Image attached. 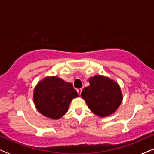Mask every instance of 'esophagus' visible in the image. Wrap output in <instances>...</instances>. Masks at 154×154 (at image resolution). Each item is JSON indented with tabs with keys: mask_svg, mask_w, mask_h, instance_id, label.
Returning a JSON list of instances; mask_svg holds the SVG:
<instances>
[{
	"mask_svg": "<svg viewBox=\"0 0 154 154\" xmlns=\"http://www.w3.org/2000/svg\"><path fill=\"white\" fill-rule=\"evenodd\" d=\"M82 91V88H79V89H77V93L79 94V95H81V92Z\"/></svg>",
	"mask_w": 154,
	"mask_h": 154,
	"instance_id": "1",
	"label": "esophagus"
}]
</instances>
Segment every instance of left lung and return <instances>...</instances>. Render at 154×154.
Listing matches in <instances>:
<instances>
[{"mask_svg": "<svg viewBox=\"0 0 154 154\" xmlns=\"http://www.w3.org/2000/svg\"><path fill=\"white\" fill-rule=\"evenodd\" d=\"M90 86L82 90L81 96L90 110L100 117L114 113L123 100L119 85L101 75L89 79Z\"/></svg>", "mask_w": 154, "mask_h": 154, "instance_id": "1", "label": "left lung"}]
</instances>
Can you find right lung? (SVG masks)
Here are the masks:
<instances>
[{
	"label": "right lung",
	"mask_w": 154,
	"mask_h": 154,
	"mask_svg": "<svg viewBox=\"0 0 154 154\" xmlns=\"http://www.w3.org/2000/svg\"><path fill=\"white\" fill-rule=\"evenodd\" d=\"M78 94L70 82L57 77H47L34 90L36 109L46 117L59 119L67 112L69 105Z\"/></svg>",
	"instance_id": "add662e5"
}]
</instances>
